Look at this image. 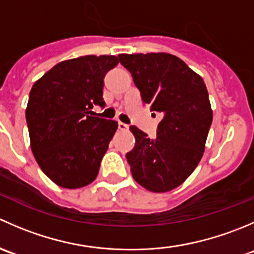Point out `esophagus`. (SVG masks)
Here are the masks:
<instances>
[{
  "label": "esophagus",
  "mask_w": 254,
  "mask_h": 254,
  "mask_svg": "<svg viewBox=\"0 0 254 254\" xmlns=\"http://www.w3.org/2000/svg\"><path fill=\"white\" fill-rule=\"evenodd\" d=\"M118 127H119L120 130H123V131H125V130H129V125L125 124V123H122V122L118 123Z\"/></svg>",
  "instance_id": "34e87169"
}]
</instances>
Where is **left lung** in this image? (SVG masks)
I'll list each match as a JSON object with an SVG mask.
<instances>
[{"label": "left lung", "mask_w": 254, "mask_h": 254, "mask_svg": "<svg viewBox=\"0 0 254 254\" xmlns=\"http://www.w3.org/2000/svg\"><path fill=\"white\" fill-rule=\"evenodd\" d=\"M142 102L162 115L157 137L131 125L135 146L127 153L135 181L150 191L181 186L203 157L212 111L203 78L183 60L166 53L120 54Z\"/></svg>", "instance_id": "left-lung-1"}]
</instances>
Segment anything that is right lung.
I'll return each instance as SVG.
<instances>
[{
    "label": "right lung",
    "mask_w": 254,
    "mask_h": 254,
    "mask_svg": "<svg viewBox=\"0 0 254 254\" xmlns=\"http://www.w3.org/2000/svg\"><path fill=\"white\" fill-rule=\"evenodd\" d=\"M118 64L113 55L61 61L30 89V147L43 172L63 188H81L98 175L118 123L88 114L93 106H106L104 77Z\"/></svg>",
    "instance_id": "1"
}]
</instances>
